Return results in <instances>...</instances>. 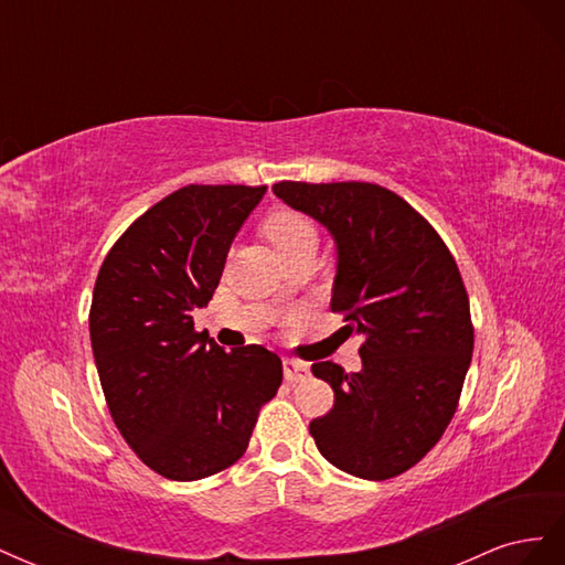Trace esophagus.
Returning a JSON list of instances; mask_svg holds the SVG:
<instances>
[{"label":"esophagus","instance_id":"34e87169","mask_svg":"<svg viewBox=\"0 0 565 565\" xmlns=\"http://www.w3.org/2000/svg\"><path fill=\"white\" fill-rule=\"evenodd\" d=\"M282 370H285V380L292 382V384L303 382L311 374L309 365L301 363V361H292V358H287V361L282 363Z\"/></svg>","mask_w":565,"mask_h":565}]
</instances>
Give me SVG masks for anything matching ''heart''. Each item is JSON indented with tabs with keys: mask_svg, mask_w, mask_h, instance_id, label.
Segmentation results:
<instances>
[{
	"mask_svg": "<svg viewBox=\"0 0 565 565\" xmlns=\"http://www.w3.org/2000/svg\"><path fill=\"white\" fill-rule=\"evenodd\" d=\"M264 233L280 254L299 249L303 245H318V231L313 221L295 210H276L264 221Z\"/></svg>",
	"mask_w": 565,
	"mask_h": 565,
	"instance_id": "heart-1",
	"label": "heart"
}]
</instances>
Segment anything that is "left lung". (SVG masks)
<instances>
[{"instance_id":"1","label":"left lung","mask_w":565,"mask_h":565,"mask_svg":"<svg viewBox=\"0 0 565 565\" xmlns=\"http://www.w3.org/2000/svg\"><path fill=\"white\" fill-rule=\"evenodd\" d=\"M273 193L332 233L330 309L344 316L347 337H363L361 372L313 363L334 405L311 422V436L337 469L386 481L436 446L465 386L473 324L455 256L429 221L377 183L280 181Z\"/></svg>"}]
</instances>
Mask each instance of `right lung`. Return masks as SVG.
<instances>
[{"mask_svg": "<svg viewBox=\"0 0 565 565\" xmlns=\"http://www.w3.org/2000/svg\"><path fill=\"white\" fill-rule=\"evenodd\" d=\"M266 185H183L141 214L106 254L89 334L113 422L146 467L169 481L228 469L278 393L280 358L224 351L195 332L235 233Z\"/></svg>", "mask_w": 565, "mask_h": 565, "instance_id": "obj_1", "label": "right lung"}]
</instances>
